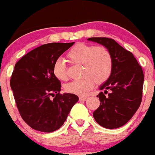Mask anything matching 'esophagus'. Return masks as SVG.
I'll use <instances>...</instances> for the list:
<instances>
[{
	"label": "esophagus",
	"mask_w": 155,
	"mask_h": 155,
	"mask_svg": "<svg viewBox=\"0 0 155 155\" xmlns=\"http://www.w3.org/2000/svg\"><path fill=\"white\" fill-rule=\"evenodd\" d=\"M87 99H88L87 97H79V100L81 101H86Z\"/></svg>",
	"instance_id": "34e87169"
}]
</instances>
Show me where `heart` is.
<instances>
[{
  "mask_svg": "<svg viewBox=\"0 0 155 155\" xmlns=\"http://www.w3.org/2000/svg\"><path fill=\"white\" fill-rule=\"evenodd\" d=\"M71 64L81 65V75L84 78L73 81L65 86V91L76 95H86L94 87L95 82L102 84L111 76L113 59L111 52L105 46L79 43L67 52ZM54 76L59 81H66L69 78L67 67L62 60L54 61L52 67Z\"/></svg>",
  "mask_w": 155,
  "mask_h": 155,
  "instance_id": "1",
  "label": "heart"
}]
</instances>
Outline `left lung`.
Returning a JSON list of instances; mask_svg holds the SVG:
<instances>
[{"label": "left lung", "mask_w": 155, "mask_h": 155, "mask_svg": "<svg viewBox=\"0 0 155 155\" xmlns=\"http://www.w3.org/2000/svg\"><path fill=\"white\" fill-rule=\"evenodd\" d=\"M107 48L113 59L111 76L100 86L97 96L100 106L93 117L100 126L112 129L121 127L132 117L141 104L144 75L142 67L131 51H127L114 40L108 38H90ZM107 90L110 93L105 94Z\"/></svg>", "instance_id": "left-lung-1"}]
</instances>
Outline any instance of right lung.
I'll use <instances>...</instances> for the list:
<instances>
[{"mask_svg": "<svg viewBox=\"0 0 155 155\" xmlns=\"http://www.w3.org/2000/svg\"><path fill=\"white\" fill-rule=\"evenodd\" d=\"M72 43H50L28 52L16 63L10 80L11 89L21 117L33 129L52 132L61 127L79 98L61 94V84L54 76V61ZM54 96L53 100L49 98Z\"/></svg>", "mask_w": 155, "mask_h": 155, "instance_id": "1", "label": "right lung"}]
</instances>
